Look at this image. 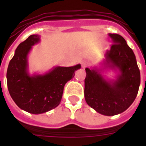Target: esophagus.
Returning <instances> with one entry per match:
<instances>
[{"label": "esophagus", "instance_id": "obj_1", "mask_svg": "<svg viewBox=\"0 0 146 146\" xmlns=\"http://www.w3.org/2000/svg\"><path fill=\"white\" fill-rule=\"evenodd\" d=\"M89 65V62L86 61V60H84V61L82 62V68H86L87 66Z\"/></svg>", "mask_w": 146, "mask_h": 146}]
</instances>
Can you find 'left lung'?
<instances>
[{
    "instance_id": "8db88e82",
    "label": "left lung",
    "mask_w": 146,
    "mask_h": 146,
    "mask_svg": "<svg viewBox=\"0 0 146 146\" xmlns=\"http://www.w3.org/2000/svg\"><path fill=\"white\" fill-rule=\"evenodd\" d=\"M108 36L112 45L104 52L99 66L85 69L84 95L87 104L98 113L113 116L126 111L134 102L140 85V72L126 40L118 34L109 33ZM108 69L115 71L114 78L103 75Z\"/></svg>"
}]
</instances>
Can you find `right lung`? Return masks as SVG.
<instances>
[{"mask_svg":"<svg viewBox=\"0 0 146 146\" xmlns=\"http://www.w3.org/2000/svg\"><path fill=\"white\" fill-rule=\"evenodd\" d=\"M39 35H32L18 45L10 60L7 72V88L10 96L22 110L39 114L57 108L61 101L64 86L81 68L75 66H53L43 73L31 74L28 56L33 46L41 41Z\"/></svg>","mask_w":146,"mask_h":146,"instance_id":"add662e5","label":"right lung"}]
</instances>
